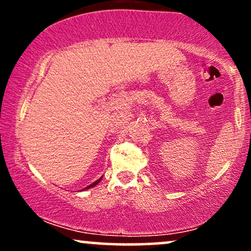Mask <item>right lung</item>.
I'll return each instance as SVG.
<instances>
[{"label": "right lung", "mask_w": 251, "mask_h": 251, "mask_svg": "<svg viewBox=\"0 0 251 251\" xmlns=\"http://www.w3.org/2000/svg\"><path fill=\"white\" fill-rule=\"evenodd\" d=\"M101 179H102V177H100V178H99V179H98V180H96V181H94V183L89 184V185H88V186H86V188H85V189H82V190H81V191H85V190H88V189L93 188V186H96V185H98V184H99V183H100V180H101Z\"/></svg>", "instance_id": "add662e5"}]
</instances>
